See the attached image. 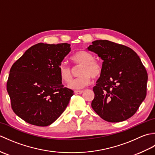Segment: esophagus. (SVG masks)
Returning <instances> with one entry per match:
<instances>
[{
	"label": "esophagus",
	"mask_w": 155,
	"mask_h": 155,
	"mask_svg": "<svg viewBox=\"0 0 155 155\" xmlns=\"http://www.w3.org/2000/svg\"><path fill=\"white\" fill-rule=\"evenodd\" d=\"M74 93L76 94H81L83 93V91H75Z\"/></svg>",
	"instance_id": "34e87169"
}]
</instances>
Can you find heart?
Instances as JSON below:
<instances>
[{
  "instance_id": "heart-1",
  "label": "heart",
  "mask_w": 155,
  "mask_h": 155,
  "mask_svg": "<svg viewBox=\"0 0 155 155\" xmlns=\"http://www.w3.org/2000/svg\"><path fill=\"white\" fill-rule=\"evenodd\" d=\"M71 61L76 65H81L79 78L70 81L73 76L72 69L69 66L62 62L58 67V74L61 79L68 84V87L71 89L80 90L88 86L92 82V77L97 78L99 77L103 72V65L100 61L93 58L91 52L86 51H79L71 57Z\"/></svg>"
}]
</instances>
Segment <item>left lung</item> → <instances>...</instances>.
I'll return each mask as SVG.
<instances>
[{"label": "left lung", "mask_w": 155, "mask_h": 155, "mask_svg": "<svg viewBox=\"0 0 155 155\" xmlns=\"http://www.w3.org/2000/svg\"><path fill=\"white\" fill-rule=\"evenodd\" d=\"M88 50L103 60V72L93 87V109L110 123L130 118L147 95L148 74L140 58L130 48L107 40L93 42Z\"/></svg>", "instance_id": "1"}]
</instances>
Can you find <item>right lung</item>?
I'll return each instance as SVG.
<instances>
[{
	"mask_svg": "<svg viewBox=\"0 0 155 155\" xmlns=\"http://www.w3.org/2000/svg\"><path fill=\"white\" fill-rule=\"evenodd\" d=\"M70 47L68 43H38L12 64L6 90L12 110L27 123L48 126L67 108L74 93L62 84L58 67Z\"/></svg>",
	"mask_w": 155,
	"mask_h": 155,
	"instance_id": "1",
	"label": "right lung"
}]
</instances>
